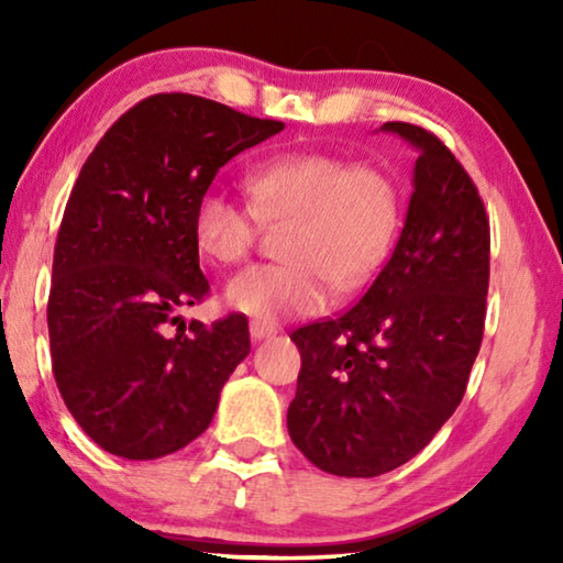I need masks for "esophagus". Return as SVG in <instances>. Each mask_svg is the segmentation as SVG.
<instances>
[{
  "label": "esophagus",
  "instance_id": "esophagus-1",
  "mask_svg": "<svg viewBox=\"0 0 563 563\" xmlns=\"http://www.w3.org/2000/svg\"><path fill=\"white\" fill-rule=\"evenodd\" d=\"M249 330H251L253 341H264V338H272L276 333L272 325H266V322H258V320H251Z\"/></svg>",
  "mask_w": 563,
  "mask_h": 563
}]
</instances>
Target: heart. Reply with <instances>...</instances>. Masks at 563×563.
I'll return each instance as SVG.
<instances>
[{
    "label": "heart",
    "mask_w": 563,
    "mask_h": 563,
    "mask_svg": "<svg viewBox=\"0 0 563 563\" xmlns=\"http://www.w3.org/2000/svg\"><path fill=\"white\" fill-rule=\"evenodd\" d=\"M243 187L251 205L214 187L202 191L191 230L205 258L241 264L261 225H289L282 241L287 264L251 266L225 287L230 310L258 322L325 310L330 287L358 289L397 235V187L376 166L318 151L279 153L253 166Z\"/></svg>",
    "instance_id": "b5f03b06"
}]
</instances>
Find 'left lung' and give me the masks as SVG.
<instances>
[{
    "instance_id": "left-lung-1",
    "label": "left lung",
    "mask_w": 563,
    "mask_h": 563,
    "mask_svg": "<svg viewBox=\"0 0 563 563\" xmlns=\"http://www.w3.org/2000/svg\"><path fill=\"white\" fill-rule=\"evenodd\" d=\"M418 148L391 256L351 310L297 328L291 443L322 472L379 476L433 441L464 399L489 289V218L433 133L384 122Z\"/></svg>"
}]
</instances>
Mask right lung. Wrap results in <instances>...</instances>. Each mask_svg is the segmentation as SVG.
Here are the masks:
<instances>
[{"instance_id": "right-lung-1", "label": "right lung", "mask_w": 563, "mask_h": 563, "mask_svg": "<svg viewBox=\"0 0 563 563\" xmlns=\"http://www.w3.org/2000/svg\"><path fill=\"white\" fill-rule=\"evenodd\" d=\"M282 130L205 97L153 95L81 166L53 251L51 358L68 412L114 456L161 459L202 435L249 356L245 314L181 320L210 295L191 222L214 174Z\"/></svg>"}]
</instances>
